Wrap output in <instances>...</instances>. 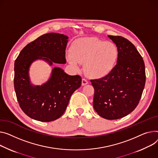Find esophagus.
Here are the masks:
<instances>
[{
  "label": "esophagus",
  "mask_w": 158,
  "mask_h": 158,
  "mask_svg": "<svg viewBox=\"0 0 158 158\" xmlns=\"http://www.w3.org/2000/svg\"><path fill=\"white\" fill-rule=\"evenodd\" d=\"M88 82L86 79H82V86H85L86 85H88Z\"/></svg>",
  "instance_id": "34e87169"
}]
</instances>
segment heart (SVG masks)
Returning a JSON list of instances; mask_svg holds the SVG:
<instances>
[{"label":"heart","mask_w":158,"mask_h":158,"mask_svg":"<svg viewBox=\"0 0 158 158\" xmlns=\"http://www.w3.org/2000/svg\"><path fill=\"white\" fill-rule=\"evenodd\" d=\"M119 51L111 42L96 37H85L73 42L67 59L71 66L79 69L85 63L84 70L91 78H102L107 76L115 67Z\"/></svg>","instance_id":"obj_1"}]
</instances>
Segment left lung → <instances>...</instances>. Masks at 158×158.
<instances>
[{
    "instance_id": "8db88e82",
    "label": "left lung",
    "mask_w": 158,
    "mask_h": 158,
    "mask_svg": "<svg viewBox=\"0 0 158 158\" xmlns=\"http://www.w3.org/2000/svg\"><path fill=\"white\" fill-rule=\"evenodd\" d=\"M117 46V64L107 76L91 80L94 89L93 107L109 120L122 118L137 106L145 83V64L135 46L121 36L108 35Z\"/></svg>"
}]
</instances>
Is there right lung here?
<instances>
[{
	"mask_svg": "<svg viewBox=\"0 0 158 158\" xmlns=\"http://www.w3.org/2000/svg\"><path fill=\"white\" fill-rule=\"evenodd\" d=\"M69 37L57 33L40 36L27 44L15 62L14 85L18 102L28 117L41 122L55 121L65 112L72 93L81 85V76H70L56 67L42 85L31 82L29 70L32 63L40 60L51 66L65 64Z\"/></svg>",
	"mask_w": 158,
	"mask_h": 158,
	"instance_id": "add662e5",
	"label": "right lung"
}]
</instances>
